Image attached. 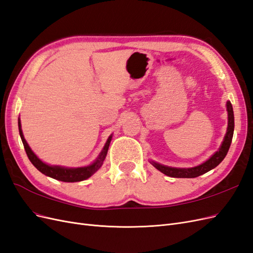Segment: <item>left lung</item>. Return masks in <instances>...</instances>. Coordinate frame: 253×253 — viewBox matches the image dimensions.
<instances>
[{
    "instance_id": "obj_1",
    "label": "left lung",
    "mask_w": 253,
    "mask_h": 253,
    "mask_svg": "<svg viewBox=\"0 0 253 253\" xmlns=\"http://www.w3.org/2000/svg\"><path fill=\"white\" fill-rule=\"evenodd\" d=\"M227 112H228V127H227V132L225 135L224 141L221 143L218 151L214 153V154L208 160H206L204 164L194 168H187V169L186 168L168 167V166L160 165L154 162H151V164L165 175L170 176V177H176V178H194V177H197V176L203 175L207 172H209L210 170L214 169V168L217 167L226 157L232 141L233 131H234V115H233L232 104L230 101H227Z\"/></svg>"
}]
</instances>
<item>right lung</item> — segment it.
Returning <instances> with one entry per match:
<instances>
[{"label":"right lung","mask_w":253,"mask_h":253,"mask_svg":"<svg viewBox=\"0 0 253 253\" xmlns=\"http://www.w3.org/2000/svg\"><path fill=\"white\" fill-rule=\"evenodd\" d=\"M18 125H19V132H20V136H21L23 145H24L26 154H27L30 162H32V164L44 175L49 176V177H51L53 179L61 180V181H64V182H76V181H81V180H84V179H87L97 170H99V168H100L103 164V160L105 159L106 154H108V150H109L110 143H111V140H112V135H111L109 137L108 141H106V143L104 144V147H103L100 154H99L98 158L95 160L93 164L87 166V167L64 168V167H60V166H49V165H46L45 163H43L41 159L38 158L37 155L32 151V149L29 148L28 143L26 142V140L24 138V136H23L20 118H19Z\"/></svg>","instance_id":"right-lung-1"}]
</instances>
